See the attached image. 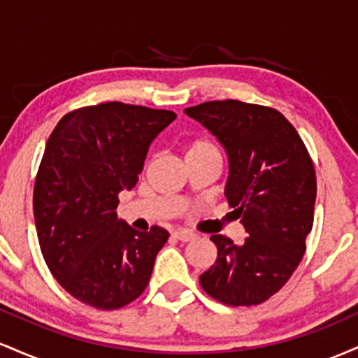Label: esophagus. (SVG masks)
<instances>
[{
	"label": "esophagus",
	"instance_id": "34e87169",
	"mask_svg": "<svg viewBox=\"0 0 358 358\" xmlns=\"http://www.w3.org/2000/svg\"><path fill=\"white\" fill-rule=\"evenodd\" d=\"M173 236L176 237V239L182 241V242H188V241L195 239V234L190 232V231H185V229H180V231H175Z\"/></svg>",
	"mask_w": 358,
	"mask_h": 358
}]
</instances>
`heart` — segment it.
<instances>
[{
    "label": "heart",
    "mask_w": 358,
    "mask_h": 358,
    "mask_svg": "<svg viewBox=\"0 0 358 358\" xmlns=\"http://www.w3.org/2000/svg\"><path fill=\"white\" fill-rule=\"evenodd\" d=\"M203 151H217V148L212 145L210 141L207 139H195L190 146H188L187 155H193V153H203Z\"/></svg>",
    "instance_id": "1"
}]
</instances>
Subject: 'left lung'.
Returning a JSON list of instances; mask_svg holds the SVG:
<instances>
[{
    "mask_svg": "<svg viewBox=\"0 0 358 358\" xmlns=\"http://www.w3.org/2000/svg\"><path fill=\"white\" fill-rule=\"evenodd\" d=\"M220 141L229 158L225 196L249 237L212 236L217 261L200 276L203 291L229 306H256L286 285L313 227L315 166L281 113L241 101L185 109Z\"/></svg>",
    "mask_w": 358,
    "mask_h": 358,
    "instance_id": "1",
    "label": "left lung"
}]
</instances>
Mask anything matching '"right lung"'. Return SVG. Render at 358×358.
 Segmentation results:
<instances>
[{
	"label": "right lung",
	"mask_w": 358,
	"mask_h": 358,
	"mask_svg": "<svg viewBox=\"0 0 358 358\" xmlns=\"http://www.w3.org/2000/svg\"><path fill=\"white\" fill-rule=\"evenodd\" d=\"M176 114L122 102L72 110L48 138L34 190L36 236L53 278L97 310L141 296L170 237L117 219V195L138 183L153 139Z\"/></svg>",
	"instance_id": "obj_1"
}]
</instances>
